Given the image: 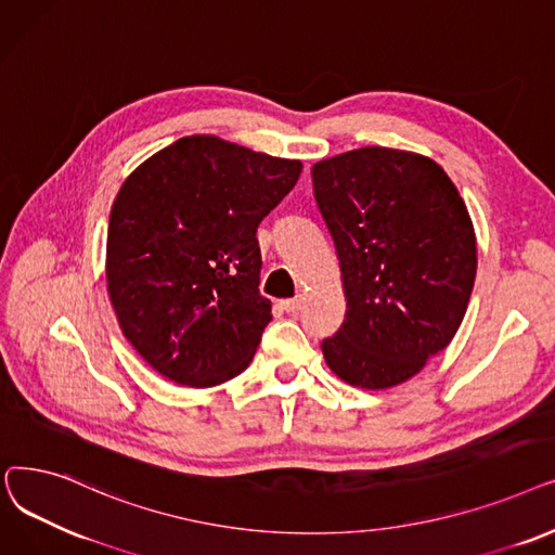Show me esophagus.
<instances>
[{"mask_svg": "<svg viewBox=\"0 0 555 555\" xmlns=\"http://www.w3.org/2000/svg\"><path fill=\"white\" fill-rule=\"evenodd\" d=\"M282 307H284L286 311H298V309H302V296H296V298L282 300Z\"/></svg>", "mask_w": 555, "mask_h": 555, "instance_id": "34e87169", "label": "esophagus"}]
</instances>
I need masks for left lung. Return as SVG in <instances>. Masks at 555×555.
I'll use <instances>...</instances> for the list:
<instances>
[{
  "mask_svg": "<svg viewBox=\"0 0 555 555\" xmlns=\"http://www.w3.org/2000/svg\"><path fill=\"white\" fill-rule=\"evenodd\" d=\"M311 180L348 300L325 361L350 386H398L450 346L465 315L477 275L467 207L440 165L386 146L330 157Z\"/></svg>",
  "mask_w": 555,
  "mask_h": 555,
  "instance_id": "obj_1",
  "label": "left lung"
}]
</instances>
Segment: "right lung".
<instances>
[{"label": "right lung", "mask_w": 555, "mask_h": 555, "mask_svg": "<svg viewBox=\"0 0 555 555\" xmlns=\"http://www.w3.org/2000/svg\"><path fill=\"white\" fill-rule=\"evenodd\" d=\"M300 171V160L192 135L126 178L105 280L124 336L155 373L207 388L246 371L273 319L257 225Z\"/></svg>", "instance_id": "add662e5"}]
</instances>
